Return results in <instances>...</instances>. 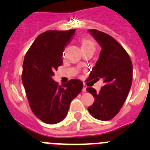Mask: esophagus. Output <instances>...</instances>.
Segmentation results:
<instances>
[{"label":"esophagus","mask_w":150,"mask_h":150,"mask_svg":"<svg viewBox=\"0 0 150 150\" xmlns=\"http://www.w3.org/2000/svg\"><path fill=\"white\" fill-rule=\"evenodd\" d=\"M83 92H86L87 91V87H86V86H84V85H83Z\"/></svg>","instance_id":"1"}]
</instances>
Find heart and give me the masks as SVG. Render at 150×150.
<instances>
[{
  "label": "heart",
  "mask_w": 150,
  "mask_h": 150,
  "mask_svg": "<svg viewBox=\"0 0 150 150\" xmlns=\"http://www.w3.org/2000/svg\"><path fill=\"white\" fill-rule=\"evenodd\" d=\"M81 46L82 51L86 49H93L95 51L96 49V43L90 39L88 38H83L80 40Z\"/></svg>",
  "instance_id": "1"
}]
</instances>
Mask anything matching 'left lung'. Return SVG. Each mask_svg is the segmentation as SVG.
Instances as JSON below:
<instances>
[{"instance_id": "obj_1", "label": "left lung", "mask_w": 150, "mask_h": 150, "mask_svg": "<svg viewBox=\"0 0 150 150\" xmlns=\"http://www.w3.org/2000/svg\"><path fill=\"white\" fill-rule=\"evenodd\" d=\"M89 32L102 51L88 78L96 82L101 78L105 85L99 92L92 87L87 88L95 98L88 110L97 120H110L118 114L127 98L132 83V63L126 51L110 35L95 29Z\"/></svg>"}]
</instances>
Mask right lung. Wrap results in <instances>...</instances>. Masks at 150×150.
<instances>
[{
	"instance_id": "obj_1",
	"label": "right lung",
	"mask_w": 150,
	"mask_h": 150,
	"mask_svg": "<svg viewBox=\"0 0 150 150\" xmlns=\"http://www.w3.org/2000/svg\"><path fill=\"white\" fill-rule=\"evenodd\" d=\"M75 29L48 30L37 36L23 62L22 83L32 111L40 120L56 124L65 118L72 100L80 93L83 83L72 79L59 85L53 80L63 63V52Z\"/></svg>"
}]
</instances>
